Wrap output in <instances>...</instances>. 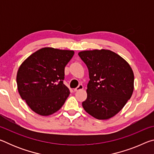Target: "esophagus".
Wrapping results in <instances>:
<instances>
[{"instance_id": "obj_1", "label": "esophagus", "mask_w": 154, "mask_h": 154, "mask_svg": "<svg viewBox=\"0 0 154 154\" xmlns=\"http://www.w3.org/2000/svg\"><path fill=\"white\" fill-rule=\"evenodd\" d=\"M83 85H82V84H80V85H79V86H78L77 88H75L74 91H75V92H77V91L82 90H83Z\"/></svg>"}]
</instances>
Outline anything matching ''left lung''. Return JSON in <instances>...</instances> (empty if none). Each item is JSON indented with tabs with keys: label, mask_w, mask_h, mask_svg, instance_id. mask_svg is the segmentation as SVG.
Masks as SVG:
<instances>
[{
	"label": "left lung",
	"mask_w": 154,
	"mask_h": 154,
	"mask_svg": "<svg viewBox=\"0 0 154 154\" xmlns=\"http://www.w3.org/2000/svg\"><path fill=\"white\" fill-rule=\"evenodd\" d=\"M89 71L84 110L98 119H108L118 114L132 96L134 72L130 64L109 49L79 52Z\"/></svg>",
	"instance_id": "left-lung-1"
}]
</instances>
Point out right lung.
Masks as SVG:
<instances>
[{"instance_id":"add662e5","label":"right lung","mask_w":154,"mask_h":154,"mask_svg":"<svg viewBox=\"0 0 154 154\" xmlns=\"http://www.w3.org/2000/svg\"><path fill=\"white\" fill-rule=\"evenodd\" d=\"M74 54L72 50L43 48L20 65L16 77L18 92L35 113L50 116L64 104L70 94L63 83L64 68Z\"/></svg>"}]
</instances>
